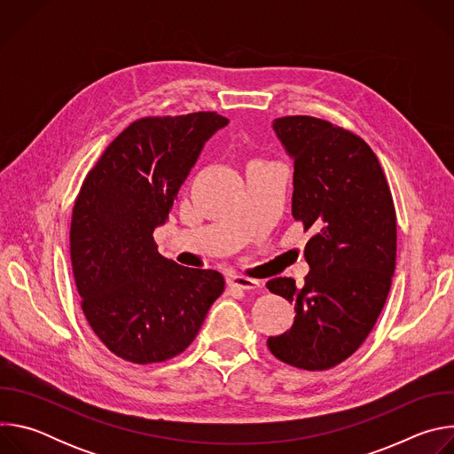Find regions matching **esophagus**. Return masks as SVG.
<instances>
[{
  "label": "esophagus",
  "mask_w": 454,
  "mask_h": 454,
  "mask_svg": "<svg viewBox=\"0 0 454 454\" xmlns=\"http://www.w3.org/2000/svg\"><path fill=\"white\" fill-rule=\"evenodd\" d=\"M226 282H228L230 289H240V291H254V289L261 287V282H258V280L246 278V277H237V275H231Z\"/></svg>",
  "instance_id": "34e87169"
}]
</instances>
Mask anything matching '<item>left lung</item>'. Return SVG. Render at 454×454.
<instances>
[{
	"mask_svg": "<svg viewBox=\"0 0 454 454\" xmlns=\"http://www.w3.org/2000/svg\"><path fill=\"white\" fill-rule=\"evenodd\" d=\"M294 161L293 217L312 231L303 286L266 284L294 303L293 327L268 340L271 354L321 372L348 359L368 338L392 287L397 217L390 186L370 145L327 120L294 114L273 121Z\"/></svg>",
	"mask_w": 454,
	"mask_h": 454,
	"instance_id": "1",
	"label": "left lung"
}]
</instances>
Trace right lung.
Listing matches in <instances>:
<instances>
[{
	"instance_id": "add662e5",
	"label": "right lung",
	"mask_w": 454,
	"mask_h": 454,
	"mask_svg": "<svg viewBox=\"0 0 454 454\" xmlns=\"http://www.w3.org/2000/svg\"><path fill=\"white\" fill-rule=\"evenodd\" d=\"M226 123L215 111L135 120L81 186L70 228L75 286L90 327L123 361L181 354L224 291L219 271L161 256L153 233L167 223L205 142Z\"/></svg>"
}]
</instances>
